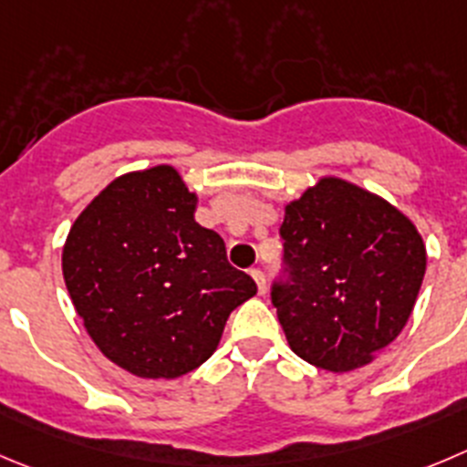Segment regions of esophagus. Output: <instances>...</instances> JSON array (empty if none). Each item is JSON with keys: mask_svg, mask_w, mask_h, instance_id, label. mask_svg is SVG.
Returning <instances> with one entry per match:
<instances>
[{"mask_svg": "<svg viewBox=\"0 0 467 467\" xmlns=\"http://www.w3.org/2000/svg\"><path fill=\"white\" fill-rule=\"evenodd\" d=\"M250 275H252V279H254L256 282V288H259V293L261 296H264L265 293V277H264V273H261V270H250Z\"/></svg>", "mask_w": 467, "mask_h": 467, "instance_id": "34e87169", "label": "esophagus"}]
</instances>
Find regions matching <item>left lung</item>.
<instances>
[{"label":"left lung","instance_id":"obj_1","mask_svg":"<svg viewBox=\"0 0 467 467\" xmlns=\"http://www.w3.org/2000/svg\"><path fill=\"white\" fill-rule=\"evenodd\" d=\"M288 277L273 286L297 358L344 374L374 362L410 318L426 245L408 215L380 194L321 176L284 206Z\"/></svg>","mask_w":467,"mask_h":467}]
</instances>
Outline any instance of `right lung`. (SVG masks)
I'll return each instance as SVG.
<instances>
[{
  "label": "right lung",
  "mask_w": 467,
  "mask_h": 467,
  "mask_svg": "<svg viewBox=\"0 0 467 467\" xmlns=\"http://www.w3.org/2000/svg\"><path fill=\"white\" fill-rule=\"evenodd\" d=\"M174 164L126 171L70 226L61 270L93 344L137 379H179L215 353L226 318L256 293L224 241L194 220Z\"/></svg>",
  "instance_id": "1"
}]
</instances>
